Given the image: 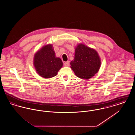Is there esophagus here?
Masks as SVG:
<instances>
[{"label": "esophagus", "mask_w": 135, "mask_h": 135, "mask_svg": "<svg viewBox=\"0 0 135 135\" xmlns=\"http://www.w3.org/2000/svg\"><path fill=\"white\" fill-rule=\"evenodd\" d=\"M64 66L65 67H68V66H69V61L65 62L64 63Z\"/></svg>", "instance_id": "34e87169"}]
</instances>
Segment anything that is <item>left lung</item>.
<instances>
[{
	"label": "left lung",
	"mask_w": 135,
	"mask_h": 135,
	"mask_svg": "<svg viewBox=\"0 0 135 135\" xmlns=\"http://www.w3.org/2000/svg\"><path fill=\"white\" fill-rule=\"evenodd\" d=\"M101 65V58L95 49L83 44L76 45L70 67L77 77L82 79H90L98 73Z\"/></svg>",
	"instance_id": "left-lung-1"
}]
</instances>
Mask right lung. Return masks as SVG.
<instances>
[{"instance_id": "add662e5", "label": "right lung", "mask_w": 135, "mask_h": 135, "mask_svg": "<svg viewBox=\"0 0 135 135\" xmlns=\"http://www.w3.org/2000/svg\"><path fill=\"white\" fill-rule=\"evenodd\" d=\"M33 65L37 73L44 78L56 76L63 66L61 59L56 57L53 46L48 44L37 51L33 58Z\"/></svg>"}]
</instances>
